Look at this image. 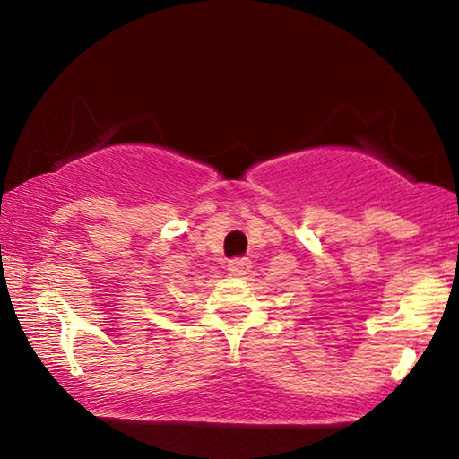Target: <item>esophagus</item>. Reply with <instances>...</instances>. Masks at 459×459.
Here are the masks:
<instances>
[{"mask_svg":"<svg viewBox=\"0 0 459 459\" xmlns=\"http://www.w3.org/2000/svg\"><path fill=\"white\" fill-rule=\"evenodd\" d=\"M251 267H253V263L248 259H232V261H229V265H227L229 273L235 275V277L247 275L248 271H251Z\"/></svg>","mask_w":459,"mask_h":459,"instance_id":"34e87169","label":"esophagus"}]
</instances>
